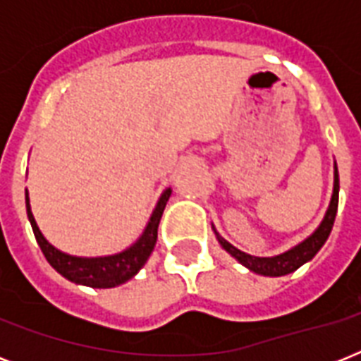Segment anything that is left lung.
<instances>
[{
  "label": "left lung",
  "instance_id": "1",
  "mask_svg": "<svg viewBox=\"0 0 361 361\" xmlns=\"http://www.w3.org/2000/svg\"><path fill=\"white\" fill-rule=\"evenodd\" d=\"M337 204H339V172H337L336 163L334 164V192H331L330 206L326 209L324 219L320 221V225L317 226V231L311 236L300 241L298 245L290 247L288 251L275 255V257H252V255H247V252L240 251L232 243H228L225 238L221 236L219 232L215 231L214 225H212V228H214L215 238L221 243V247L226 252H231L232 257L236 258L240 264H243L247 269H251V271H255L258 275H266V277H281V275L296 271L300 266L309 262L320 251V247L324 245L328 236H330L331 226H334V221H336Z\"/></svg>",
  "mask_w": 361,
  "mask_h": 361
}]
</instances>
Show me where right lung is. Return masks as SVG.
I'll use <instances>...</instances> for the list:
<instances>
[{"label": "right lung", "instance_id": "add662e5", "mask_svg": "<svg viewBox=\"0 0 361 361\" xmlns=\"http://www.w3.org/2000/svg\"><path fill=\"white\" fill-rule=\"evenodd\" d=\"M170 195H172V189L170 187L164 189L149 215L146 228L133 245L127 247L125 251L106 255V257H75V255H67V252L56 249L52 243H48V240L42 236V232L37 226L35 217L31 214L27 189H25V212H27V219H30L42 255L58 274L76 285H86L92 288H112V286L123 285L133 279L140 271L142 266L147 262L153 247L157 243L159 221L163 217L164 206L169 202Z\"/></svg>", "mask_w": 361, "mask_h": 361}]
</instances>
